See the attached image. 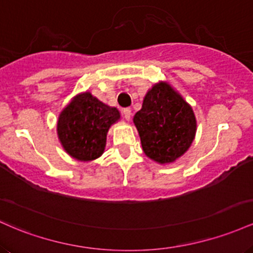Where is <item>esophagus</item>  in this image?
Returning a JSON list of instances; mask_svg holds the SVG:
<instances>
[{
  "label": "esophagus",
  "instance_id": "34e87169",
  "mask_svg": "<svg viewBox=\"0 0 253 253\" xmlns=\"http://www.w3.org/2000/svg\"><path fill=\"white\" fill-rule=\"evenodd\" d=\"M122 115H123V117L126 119V121H130V118H131V110L130 109H123L122 110Z\"/></svg>",
  "mask_w": 253,
  "mask_h": 253
}]
</instances>
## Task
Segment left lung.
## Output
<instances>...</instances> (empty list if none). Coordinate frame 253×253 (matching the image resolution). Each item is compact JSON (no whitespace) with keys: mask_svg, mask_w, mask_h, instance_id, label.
Segmentation results:
<instances>
[{"mask_svg":"<svg viewBox=\"0 0 253 253\" xmlns=\"http://www.w3.org/2000/svg\"><path fill=\"white\" fill-rule=\"evenodd\" d=\"M134 123L146 155L159 164L173 163L191 146L196 118L190 105L169 84L160 82L147 93Z\"/></svg>","mask_w":253,"mask_h":253,"instance_id":"1","label":"left lung"}]
</instances>
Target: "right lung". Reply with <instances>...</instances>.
Here are the masks:
<instances>
[{"label": "right lung", "mask_w": 253, "mask_h": 253, "mask_svg": "<svg viewBox=\"0 0 253 253\" xmlns=\"http://www.w3.org/2000/svg\"><path fill=\"white\" fill-rule=\"evenodd\" d=\"M119 117L116 107L107 106L88 92L82 93L59 115L58 138L70 157L94 160L104 153L109 127Z\"/></svg>", "instance_id": "obj_1"}]
</instances>
